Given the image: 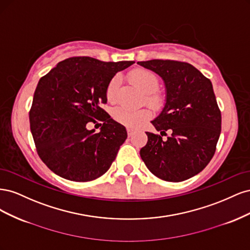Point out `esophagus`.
Masks as SVG:
<instances>
[{"instance_id": "1", "label": "esophagus", "mask_w": 250, "mask_h": 250, "mask_svg": "<svg viewBox=\"0 0 250 250\" xmlns=\"http://www.w3.org/2000/svg\"><path fill=\"white\" fill-rule=\"evenodd\" d=\"M127 133H128V137H132V134L134 133V130L131 129V128H127Z\"/></svg>"}]
</instances>
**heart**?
Returning a JSON list of instances; mask_svg holds the SVG:
<instances>
[{
	"label": "heart",
	"mask_w": 250,
	"mask_h": 250,
	"mask_svg": "<svg viewBox=\"0 0 250 250\" xmlns=\"http://www.w3.org/2000/svg\"><path fill=\"white\" fill-rule=\"evenodd\" d=\"M129 79L134 83L145 95V101L154 110H160L165 104V98L156 90L160 85V81L156 75L146 69H137L129 74ZM120 86V77H113L106 87V99L108 102H116L118 89ZM111 117L116 122L124 126L134 128L140 126L145 121L149 120L151 112L147 108L131 109L123 105L113 107Z\"/></svg>",
	"instance_id": "obj_1"
}]
</instances>
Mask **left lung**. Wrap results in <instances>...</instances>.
Here are the masks:
<instances>
[{"label":"left lung","mask_w":250,"mask_h":250,"mask_svg":"<svg viewBox=\"0 0 250 250\" xmlns=\"http://www.w3.org/2000/svg\"><path fill=\"white\" fill-rule=\"evenodd\" d=\"M138 64L161 76L166 87L165 106L151 121L161 134L146 132L142 160L163 180L191 178L210 162L221 132V112L211 82L188 62L152 59ZM163 135L167 139L163 140Z\"/></svg>","instance_id":"obj_1"}]
</instances>
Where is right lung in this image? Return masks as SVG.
<instances>
[{
    "label": "right lung",
    "mask_w": 250,
    "mask_h": 250,
    "mask_svg": "<svg viewBox=\"0 0 250 250\" xmlns=\"http://www.w3.org/2000/svg\"><path fill=\"white\" fill-rule=\"evenodd\" d=\"M133 63L71 57L40 79L29 112L30 129L37 153L51 171L83 183L110 168L127 131L101 106L107 103L109 81ZM89 122H101V132L88 131Z\"/></svg>",
    "instance_id": "add662e5"
}]
</instances>
